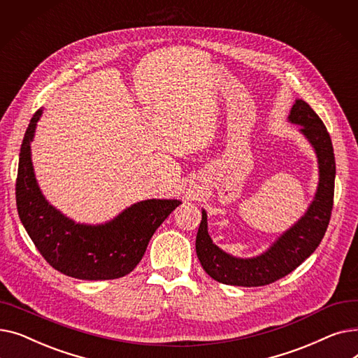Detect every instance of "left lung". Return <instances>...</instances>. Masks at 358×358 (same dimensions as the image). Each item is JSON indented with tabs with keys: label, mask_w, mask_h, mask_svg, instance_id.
Instances as JSON below:
<instances>
[{
	"label": "left lung",
	"mask_w": 358,
	"mask_h": 358,
	"mask_svg": "<svg viewBox=\"0 0 358 358\" xmlns=\"http://www.w3.org/2000/svg\"><path fill=\"white\" fill-rule=\"evenodd\" d=\"M289 119L302 126L300 130L316 150L319 185L315 200L306 215L281 235L266 254L250 259L235 258L219 250L208 234L206 212H201L196 252L204 271L219 283L243 287L274 283L302 264L319 247L327 232L335 187V157L331 136L321 117L303 100H296Z\"/></svg>",
	"instance_id": "obj_1"
}]
</instances>
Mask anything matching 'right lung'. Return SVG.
<instances>
[{"label":"right lung","instance_id":"obj_1","mask_svg":"<svg viewBox=\"0 0 358 358\" xmlns=\"http://www.w3.org/2000/svg\"><path fill=\"white\" fill-rule=\"evenodd\" d=\"M42 115L37 110L24 134L15 180L17 210L34 247L49 264L69 277L113 280L142 259L149 239L180 201L145 200L101 227L73 223L42 196L30 158V141Z\"/></svg>","mask_w":358,"mask_h":358}]
</instances>
